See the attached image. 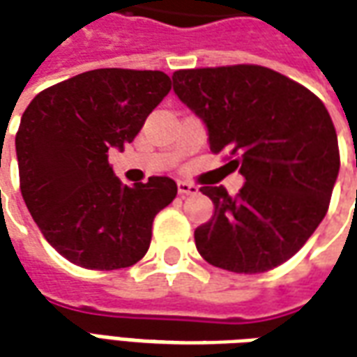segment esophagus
Instances as JSON below:
<instances>
[{
  "label": "esophagus",
  "mask_w": 357,
  "mask_h": 357,
  "mask_svg": "<svg viewBox=\"0 0 357 357\" xmlns=\"http://www.w3.org/2000/svg\"><path fill=\"white\" fill-rule=\"evenodd\" d=\"M178 193L181 197H189V195L199 193V187L193 185V183H187V181H179L178 183Z\"/></svg>",
  "instance_id": "obj_1"
}]
</instances>
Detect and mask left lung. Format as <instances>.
Here are the masks:
<instances>
[{"mask_svg":"<svg viewBox=\"0 0 357 357\" xmlns=\"http://www.w3.org/2000/svg\"><path fill=\"white\" fill-rule=\"evenodd\" d=\"M174 91L201 118L214 153L229 151L245 185L202 187L214 214L195 229L216 268L262 273L304 247L329 208L340 156L329 112L310 89L258 65L176 70Z\"/></svg>","mask_w":357,"mask_h":357,"instance_id":"left-lung-1","label":"left lung"}]
</instances>
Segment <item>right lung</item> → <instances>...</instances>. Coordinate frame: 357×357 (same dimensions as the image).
<instances>
[{"label":"right lung","instance_id":"1","mask_svg":"<svg viewBox=\"0 0 357 357\" xmlns=\"http://www.w3.org/2000/svg\"><path fill=\"white\" fill-rule=\"evenodd\" d=\"M172 88L160 70L97 68L43 89L15 137L20 193L59 255L88 269H120L145 256L153 220L176 181L122 185L109 151H124Z\"/></svg>","mask_w":357,"mask_h":357}]
</instances>
